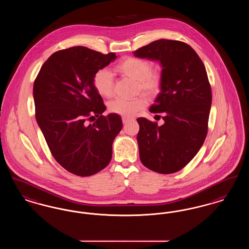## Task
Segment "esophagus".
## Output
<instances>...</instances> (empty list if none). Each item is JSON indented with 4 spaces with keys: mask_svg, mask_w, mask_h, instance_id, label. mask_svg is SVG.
I'll return each mask as SVG.
<instances>
[{
    "mask_svg": "<svg viewBox=\"0 0 249 249\" xmlns=\"http://www.w3.org/2000/svg\"><path fill=\"white\" fill-rule=\"evenodd\" d=\"M130 120V119H128V118H122V122H123V124H127Z\"/></svg>",
    "mask_w": 249,
    "mask_h": 249,
    "instance_id": "obj_1",
    "label": "esophagus"
}]
</instances>
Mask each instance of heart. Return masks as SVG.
<instances>
[{
    "label": "heart",
    "instance_id": "heart-1",
    "mask_svg": "<svg viewBox=\"0 0 249 249\" xmlns=\"http://www.w3.org/2000/svg\"><path fill=\"white\" fill-rule=\"evenodd\" d=\"M121 74L137 81V90L148 96L157 94L162 84L160 72L152 69V64L147 59L137 57H126L116 66ZM96 91L104 98H111L114 94V78L111 71L103 69L97 71L93 77ZM146 106V100L138 97L133 100L116 99L109 103L108 109L112 114L123 118H133Z\"/></svg>",
    "mask_w": 249,
    "mask_h": 249
}]
</instances>
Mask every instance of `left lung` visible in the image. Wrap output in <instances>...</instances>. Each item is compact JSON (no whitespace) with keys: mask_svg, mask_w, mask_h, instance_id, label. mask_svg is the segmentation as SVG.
I'll list each match as a JSON object with an SVG mask.
<instances>
[{"mask_svg":"<svg viewBox=\"0 0 249 249\" xmlns=\"http://www.w3.org/2000/svg\"><path fill=\"white\" fill-rule=\"evenodd\" d=\"M133 55L158 60L162 68L160 92L149 111L162 113L164 124L137 119L140 160L156 173H177L198 153L207 134L212 91L205 67L193 48L176 40H157Z\"/></svg>","mask_w":249,"mask_h":249,"instance_id":"8db88e82","label":"left lung"}]
</instances>
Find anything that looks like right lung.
<instances>
[{"label":"right lung","mask_w":249,"mask_h":249,"mask_svg":"<svg viewBox=\"0 0 249 249\" xmlns=\"http://www.w3.org/2000/svg\"><path fill=\"white\" fill-rule=\"evenodd\" d=\"M116 58L85 47L59 50L43 64L34 84L36 121L50 152L75 176L105 169L122 129L119 115H102L107 107L93 86L95 73ZM91 118L96 120L89 124Z\"/></svg>","instance_id":"right-lung-1"}]
</instances>
